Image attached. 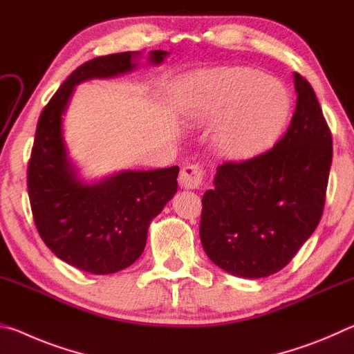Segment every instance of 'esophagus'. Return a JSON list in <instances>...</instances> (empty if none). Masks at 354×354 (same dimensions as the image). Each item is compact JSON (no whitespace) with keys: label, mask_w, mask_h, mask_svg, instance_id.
I'll use <instances>...</instances> for the list:
<instances>
[{"label":"esophagus","mask_w":354,"mask_h":354,"mask_svg":"<svg viewBox=\"0 0 354 354\" xmlns=\"http://www.w3.org/2000/svg\"><path fill=\"white\" fill-rule=\"evenodd\" d=\"M205 179V170L200 164H189L179 173V184L185 189H200Z\"/></svg>","instance_id":"esophagus-1"}]
</instances>
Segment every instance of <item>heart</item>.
<instances>
[{"mask_svg": "<svg viewBox=\"0 0 354 354\" xmlns=\"http://www.w3.org/2000/svg\"><path fill=\"white\" fill-rule=\"evenodd\" d=\"M187 95L192 118H221L217 143L227 154H250L268 145L290 112V95L283 84L250 68L195 77Z\"/></svg>", "mask_w": 354, "mask_h": 354, "instance_id": "b5f03b06", "label": "heart"}]
</instances>
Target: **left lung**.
Returning <instances> with one entry per match:
<instances>
[{"mask_svg":"<svg viewBox=\"0 0 354 354\" xmlns=\"http://www.w3.org/2000/svg\"><path fill=\"white\" fill-rule=\"evenodd\" d=\"M297 106L273 148L217 167L203 195L200 239L215 266L263 278L289 263L315 231L326 200L333 136L319 100L293 75Z\"/></svg>","mask_w":354,"mask_h":354,"instance_id":"obj_1","label":"left lung"}]
</instances>
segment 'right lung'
I'll use <instances>...</instances> for the list:
<instances>
[{"mask_svg": "<svg viewBox=\"0 0 354 354\" xmlns=\"http://www.w3.org/2000/svg\"><path fill=\"white\" fill-rule=\"evenodd\" d=\"M134 53L95 57L64 81L41 111L28 164V195L41 241L80 270L109 274L129 267L145 250L148 226L178 189L179 169L123 171L103 183H81L62 139V113L76 84L133 70ZM165 51H151L160 64Z\"/></svg>", "mask_w": 354, "mask_h": 354, "instance_id": "right-lung-1", "label": "right lung"}]
</instances>
